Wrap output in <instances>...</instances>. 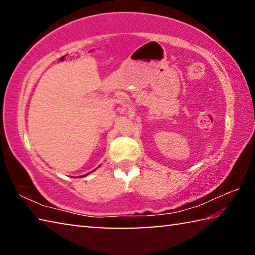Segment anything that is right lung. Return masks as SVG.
I'll use <instances>...</instances> for the list:
<instances>
[{
	"instance_id": "1",
	"label": "right lung",
	"mask_w": 255,
	"mask_h": 255,
	"mask_svg": "<svg viewBox=\"0 0 255 255\" xmlns=\"http://www.w3.org/2000/svg\"><path fill=\"white\" fill-rule=\"evenodd\" d=\"M89 174V173H88ZM88 174H85V175H88ZM85 175H82V176H85ZM82 176H79V178H82Z\"/></svg>"
}]
</instances>
